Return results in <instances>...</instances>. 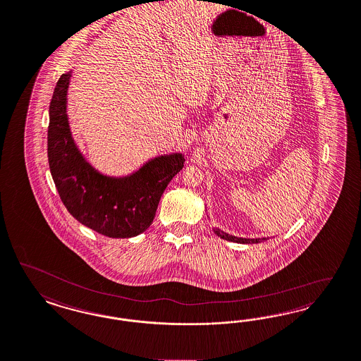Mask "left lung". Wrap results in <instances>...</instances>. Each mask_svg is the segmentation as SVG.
I'll return each mask as SVG.
<instances>
[{"label":"left lung","instance_id":"left-lung-1","mask_svg":"<svg viewBox=\"0 0 361 361\" xmlns=\"http://www.w3.org/2000/svg\"><path fill=\"white\" fill-rule=\"evenodd\" d=\"M213 231H214V233H216L217 236L221 237L223 240L232 241V243H240V244H257V243H262V241L268 240L267 237H262V238H244V237L232 236V235L225 233L224 231H221V229H219V228H214Z\"/></svg>","mask_w":361,"mask_h":361}]
</instances>
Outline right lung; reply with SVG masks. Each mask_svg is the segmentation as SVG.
<instances>
[{"label":"right lung","instance_id":"add662e5","mask_svg":"<svg viewBox=\"0 0 361 361\" xmlns=\"http://www.w3.org/2000/svg\"><path fill=\"white\" fill-rule=\"evenodd\" d=\"M72 71L54 87L49 106L50 173L68 212L77 221L112 238L138 236L153 223L161 195L184 166L181 153L150 159L133 173L106 176L87 162L72 136L68 87Z\"/></svg>","mask_w":361,"mask_h":361}]
</instances>
